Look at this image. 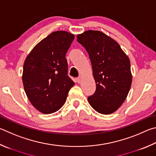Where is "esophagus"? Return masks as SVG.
<instances>
[{
	"label": "esophagus",
	"instance_id": "obj_1",
	"mask_svg": "<svg viewBox=\"0 0 156 156\" xmlns=\"http://www.w3.org/2000/svg\"><path fill=\"white\" fill-rule=\"evenodd\" d=\"M76 81H77L78 83H80L81 81H82V78L81 77H78L76 78Z\"/></svg>",
	"mask_w": 156,
	"mask_h": 156
}]
</instances>
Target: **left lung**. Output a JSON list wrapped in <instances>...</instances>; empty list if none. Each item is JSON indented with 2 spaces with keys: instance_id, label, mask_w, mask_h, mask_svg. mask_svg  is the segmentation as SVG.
Returning a JSON list of instances; mask_svg holds the SVG:
<instances>
[{
  "instance_id": "obj_1",
  "label": "left lung",
  "mask_w": 156,
  "mask_h": 156,
  "mask_svg": "<svg viewBox=\"0 0 156 156\" xmlns=\"http://www.w3.org/2000/svg\"><path fill=\"white\" fill-rule=\"evenodd\" d=\"M77 41L89 54L96 83L88 101L97 112L111 114L123 103L131 87L128 56L117 41L101 31L87 30L78 35Z\"/></svg>"
}]
</instances>
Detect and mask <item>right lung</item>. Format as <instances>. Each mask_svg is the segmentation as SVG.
I'll return each mask as SVG.
<instances>
[{
	"instance_id": "obj_1",
	"label": "right lung",
	"mask_w": 156,
	"mask_h": 156,
	"mask_svg": "<svg viewBox=\"0 0 156 156\" xmlns=\"http://www.w3.org/2000/svg\"><path fill=\"white\" fill-rule=\"evenodd\" d=\"M74 35L55 31L38 43L27 56L22 82L28 98L44 114L57 111L64 105L75 83L67 75L66 53Z\"/></svg>"
}]
</instances>
